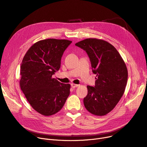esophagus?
Here are the masks:
<instances>
[{
	"instance_id": "esophagus-1",
	"label": "esophagus",
	"mask_w": 147,
	"mask_h": 147,
	"mask_svg": "<svg viewBox=\"0 0 147 147\" xmlns=\"http://www.w3.org/2000/svg\"><path fill=\"white\" fill-rule=\"evenodd\" d=\"M71 87H72V88H76V87H79V85L72 83V84H71Z\"/></svg>"
}]
</instances>
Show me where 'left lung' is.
Segmentation results:
<instances>
[{"instance_id": "8db88e82", "label": "left lung", "mask_w": 147, "mask_h": 147, "mask_svg": "<svg viewBox=\"0 0 147 147\" xmlns=\"http://www.w3.org/2000/svg\"><path fill=\"white\" fill-rule=\"evenodd\" d=\"M75 45L87 52L92 72L97 76L94 87L87 86L84 106L92 115L105 116L115 107L125 92L127 81L126 64L116 49L106 41L91 38Z\"/></svg>"}]
</instances>
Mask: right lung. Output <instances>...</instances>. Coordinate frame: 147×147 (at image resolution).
I'll return each instance as SVG.
<instances>
[{
	"label": "right lung",
	"instance_id": "obj_1",
	"mask_svg": "<svg viewBox=\"0 0 147 147\" xmlns=\"http://www.w3.org/2000/svg\"><path fill=\"white\" fill-rule=\"evenodd\" d=\"M71 42L55 38L38 41L22 59L21 89L31 106L43 116L57 113L69 96L71 85L61 83L52 76L60 69L64 51Z\"/></svg>",
	"mask_w": 147,
	"mask_h": 147
}]
</instances>
